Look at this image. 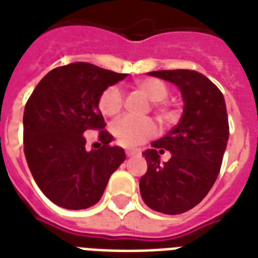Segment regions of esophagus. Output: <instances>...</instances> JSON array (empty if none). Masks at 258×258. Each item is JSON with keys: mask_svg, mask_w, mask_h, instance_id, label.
I'll return each instance as SVG.
<instances>
[{"mask_svg": "<svg viewBox=\"0 0 258 258\" xmlns=\"http://www.w3.org/2000/svg\"><path fill=\"white\" fill-rule=\"evenodd\" d=\"M141 154V150H138V149H127L125 150V155L127 157H135V155Z\"/></svg>", "mask_w": 258, "mask_h": 258, "instance_id": "obj_1", "label": "esophagus"}]
</instances>
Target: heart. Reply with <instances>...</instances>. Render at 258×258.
Listing matches in <instances>:
<instances>
[{"label":"heart","mask_w":258,"mask_h":258,"mask_svg":"<svg viewBox=\"0 0 258 258\" xmlns=\"http://www.w3.org/2000/svg\"><path fill=\"white\" fill-rule=\"evenodd\" d=\"M139 90L145 93L151 101H154V105L158 111L162 113L164 117H168V107L164 101L169 96V88L164 81L158 78H147L138 84ZM124 97L121 90L115 85L105 88L98 97L97 105L101 113L105 116H116L123 109ZM158 131L157 123L151 117H139V116L125 115L121 119L116 120L112 125V133L115 135L116 141L125 147H135L142 145L154 137Z\"/></svg>","instance_id":"obj_1"}]
</instances>
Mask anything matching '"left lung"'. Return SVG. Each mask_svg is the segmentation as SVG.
I'll return each instance as SVG.
<instances>
[{"label": "left lung", "mask_w": 258, "mask_h": 258, "mask_svg": "<svg viewBox=\"0 0 258 258\" xmlns=\"http://www.w3.org/2000/svg\"><path fill=\"white\" fill-rule=\"evenodd\" d=\"M176 84L184 98L178 124L143 151L147 172L139 180L143 202L154 211L177 215L202 202L216 181L229 141L223 94L202 73L186 69L150 72ZM169 150L168 163L159 154Z\"/></svg>", "instance_id": "8db88e82"}]
</instances>
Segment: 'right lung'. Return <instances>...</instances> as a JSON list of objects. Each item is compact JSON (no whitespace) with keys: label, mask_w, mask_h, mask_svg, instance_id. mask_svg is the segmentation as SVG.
I'll return each mask as SVG.
<instances>
[{"label":"right lung","mask_w":258,"mask_h":258,"mask_svg":"<svg viewBox=\"0 0 258 258\" xmlns=\"http://www.w3.org/2000/svg\"><path fill=\"white\" fill-rule=\"evenodd\" d=\"M127 74L86 62L52 69L25 104L24 154L43 194L59 207L84 210L101 199L108 180L125 160L97 101L105 88ZM98 131L100 147L86 152V136Z\"/></svg>","instance_id":"obj_1"}]
</instances>
